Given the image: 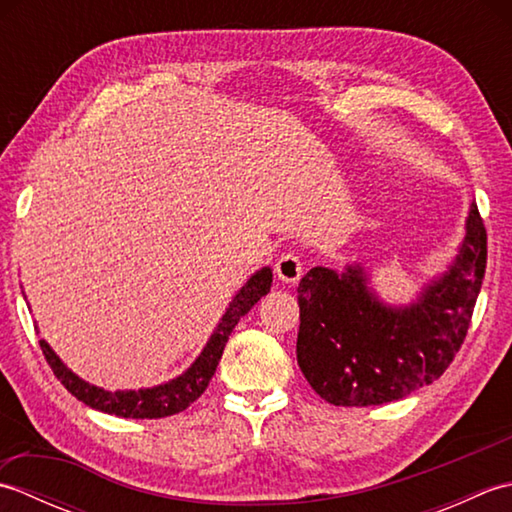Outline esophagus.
<instances>
[{
  "mask_svg": "<svg viewBox=\"0 0 512 512\" xmlns=\"http://www.w3.org/2000/svg\"><path fill=\"white\" fill-rule=\"evenodd\" d=\"M275 273L277 277L284 281V284H297L303 275V266L301 259L295 253H284L275 264Z\"/></svg>",
  "mask_w": 512,
  "mask_h": 512,
  "instance_id": "34e87169",
  "label": "esophagus"
}]
</instances>
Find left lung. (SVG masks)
<instances>
[{
    "instance_id": "1",
    "label": "left lung",
    "mask_w": 512,
    "mask_h": 512,
    "mask_svg": "<svg viewBox=\"0 0 512 512\" xmlns=\"http://www.w3.org/2000/svg\"><path fill=\"white\" fill-rule=\"evenodd\" d=\"M486 270V228L473 202L458 255L409 306L369 288L363 264L317 266L299 281L297 363L336 407H372L438 380L469 332Z\"/></svg>"
}]
</instances>
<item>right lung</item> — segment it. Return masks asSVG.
Wrapping results in <instances>:
<instances>
[{"label": "right lung", "instance_id": "obj_1", "mask_svg": "<svg viewBox=\"0 0 512 512\" xmlns=\"http://www.w3.org/2000/svg\"><path fill=\"white\" fill-rule=\"evenodd\" d=\"M270 286H273V270L268 266L257 270L255 275H250V279L237 290V295L231 299V303H228L226 312L222 314L220 323H217V328L213 330L211 339L202 347L200 356L195 358L191 367L184 369L180 376L171 378L169 383H162V385L145 387V389L107 391L103 387L90 385L88 380L76 376L72 369H68V365L54 354V350L46 341L41 339L39 345L48 365L52 367L54 376L61 380L63 387L68 389L76 400L85 402L88 407L110 413V416H118V418H136V420L167 418V416H173V413L184 411L193 400H198L204 394V389L215 374L217 363H220L222 352H224V345L237 325V321L242 319L259 299L268 295Z\"/></svg>", "mask_w": 512, "mask_h": 512}]
</instances>
